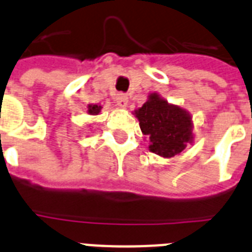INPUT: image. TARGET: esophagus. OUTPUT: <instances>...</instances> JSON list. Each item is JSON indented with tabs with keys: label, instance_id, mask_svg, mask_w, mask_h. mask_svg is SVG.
Instances as JSON below:
<instances>
[{
	"label": "esophagus",
	"instance_id": "1",
	"mask_svg": "<svg viewBox=\"0 0 252 252\" xmlns=\"http://www.w3.org/2000/svg\"><path fill=\"white\" fill-rule=\"evenodd\" d=\"M117 105L119 106V108H126V105H128V97H126V95H123V94H119V95L117 96Z\"/></svg>",
	"mask_w": 252,
	"mask_h": 252
}]
</instances>
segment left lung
<instances>
[{"label": "left lung", "instance_id": "8db88e82", "mask_svg": "<svg viewBox=\"0 0 252 252\" xmlns=\"http://www.w3.org/2000/svg\"><path fill=\"white\" fill-rule=\"evenodd\" d=\"M141 130L148 139V150L163 158H171L192 143V120L189 111L152 93L143 106L134 110Z\"/></svg>", "mask_w": 252, "mask_h": 252}]
</instances>
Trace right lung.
I'll list each match as a JSON object with an SVG mask.
<instances>
[{"label":"right lung","mask_w":252,"mask_h":252,"mask_svg":"<svg viewBox=\"0 0 252 252\" xmlns=\"http://www.w3.org/2000/svg\"><path fill=\"white\" fill-rule=\"evenodd\" d=\"M101 109H102L101 105H96V104L87 105V113H89L90 115H99Z\"/></svg>","instance_id":"add662e5"}]
</instances>
